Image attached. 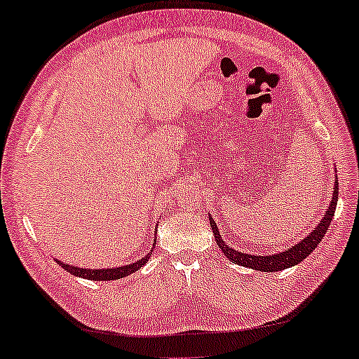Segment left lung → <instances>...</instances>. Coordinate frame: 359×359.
Wrapping results in <instances>:
<instances>
[{
  "instance_id": "1",
  "label": "left lung",
  "mask_w": 359,
  "mask_h": 359,
  "mask_svg": "<svg viewBox=\"0 0 359 359\" xmlns=\"http://www.w3.org/2000/svg\"><path fill=\"white\" fill-rule=\"evenodd\" d=\"M337 200H339V180H335L331 204H329V208L326 209V214H324V217L320 224L316 225V229L313 230L305 240H302L289 249V251L280 252V254L252 255V254H244V252L236 251V249L230 248L229 244L224 243V240H222L217 225H215V222L212 220L210 215H209V222H210V226H212L215 241H217L222 252L225 254L226 259H230V262H235L238 265L249 266V269H254L259 271H280V270L289 269V266L297 265L299 262H302L313 252V249H315L318 246V243L323 240V236L326 235L329 225H331L332 215L335 212V206H337Z\"/></svg>"
}]
</instances>
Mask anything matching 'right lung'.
<instances>
[{
	"mask_svg": "<svg viewBox=\"0 0 359 359\" xmlns=\"http://www.w3.org/2000/svg\"><path fill=\"white\" fill-rule=\"evenodd\" d=\"M156 243V241H153ZM153 252V248L150 249V252L145 255V257H142L140 260L134 262V264H129V265H123V266H116V269H99V270H93V269H78L75 265H67L64 262L57 260V264H59L62 269H65L68 273H72V275L79 276V278H86V280H93V281H111V280H119V278H124L130 275V273L137 271L140 266H144L147 262H149L150 255Z\"/></svg>",
	"mask_w": 359,
	"mask_h": 359,
	"instance_id": "add662e5",
	"label": "right lung"
}]
</instances>
